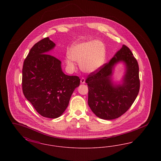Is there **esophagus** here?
Wrapping results in <instances>:
<instances>
[{
    "instance_id": "obj_1",
    "label": "esophagus",
    "mask_w": 161,
    "mask_h": 161,
    "mask_svg": "<svg viewBox=\"0 0 161 161\" xmlns=\"http://www.w3.org/2000/svg\"><path fill=\"white\" fill-rule=\"evenodd\" d=\"M80 82L81 84H84L85 83V78H82L80 80Z\"/></svg>"
}]
</instances>
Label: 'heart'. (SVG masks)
Here are the masks:
<instances>
[{"mask_svg": "<svg viewBox=\"0 0 161 161\" xmlns=\"http://www.w3.org/2000/svg\"><path fill=\"white\" fill-rule=\"evenodd\" d=\"M66 60L71 70L75 69V63H80L81 70L87 74L100 70L106 60V47L100 40H88L74 44L70 46Z\"/></svg>", "mask_w": 161, "mask_h": 161, "instance_id": "heart-1", "label": "heart"}]
</instances>
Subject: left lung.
<instances>
[{
  "instance_id": "1",
  "label": "left lung",
  "mask_w": 161,
  "mask_h": 161,
  "mask_svg": "<svg viewBox=\"0 0 161 161\" xmlns=\"http://www.w3.org/2000/svg\"><path fill=\"white\" fill-rule=\"evenodd\" d=\"M121 62L125 72L118 84L112 80L115 66ZM89 89L88 104L92 112L103 119L119 118L131 107L138 96L140 81L138 61L125 45L98 71L86 80Z\"/></svg>"
}]
</instances>
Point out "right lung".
Here are the masks:
<instances>
[{"label": "right lung", "instance_id": "1", "mask_svg": "<svg viewBox=\"0 0 161 161\" xmlns=\"http://www.w3.org/2000/svg\"><path fill=\"white\" fill-rule=\"evenodd\" d=\"M55 46L49 37L39 41L31 48L22 69L25 98L40 115L54 119L64 112L80 83L79 77L64 74L61 61L47 54Z\"/></svg>", "mask_w": 161, "mask_h": 161}]
</instances>
